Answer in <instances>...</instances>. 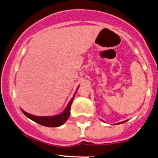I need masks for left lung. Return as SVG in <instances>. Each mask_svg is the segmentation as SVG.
I'll list each match as a JSON object with an SVG mask.
<instances>
[{"label":"left lung","mask_w":158,"mask_h":158,"mask_svg":"<svg viewBox=\"0 0 158 158\" xmlns=\"http://www.w3.org/2000/svg\"><path fill=\"white\" fill-rule=\"evenodd\" d=\"M125 122H127V120H126V121H123V122H120V123H116V124H120V123H125Z\"/></svg>","instance_id":"left-lung-1"}]
</instances>
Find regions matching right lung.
I'll list each match as a JSON object with an SVG mask.
<instances>
[{
    "mask_svg": "<svg viewBox=\"0 0 158 158\" xmlns=\"http://www.w3.org/2000/svg\"><path fill=\"white\" fill-rule=\"evenodd\" d=\"M78 89V88H77ZM77 91V90H76ZM76 92L74 93L73 97L71 98V100L69 101L68 104L66 105V108L63 111L61 114H57V115L54 116H47V117H39V116H35L31 115L30 114H28L27 112L24 111L23 110H21L23 111V114L31 120L34 122L40 124V125L44 126L47 127H60L64 123H65L66 121L67 120L68 118L69 117L70 115V107L71 104H72L73 101L74 96L76 94Z\"/></svg>",
    "mask_w": 158,
    "mask_h": 158,
    "instance_id": "obj_1",
    "label": "right lung"
}]
</instances>
